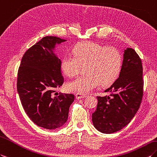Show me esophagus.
Instances as JSON below:
<instances>
[{
    "label": "esophagus",
    "mask_w": 157,
    "mask_h": 157,
    "mask_svg": "<svg viewBox=\"0 0 157 157\" xmlns=\"http://www.w3.org/2000/svg\"><path fill=\"white\" fill-rule=\"evenodd\" d=\"M87 96L86 95H83V94H79V93H77L75 94V98L76 99H82V98H86Z\"/></svg>",
    "instance_id": "34e87169"
}]
</instances>
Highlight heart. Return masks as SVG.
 <instances>
[{"label":"heart","mask_w":157,"mask_h":157,"mask_svg":"<svg viewBox=\"0 0 157 157\" xmlns=\"http://www.w3.org/2000/svg\"><path fill=\"white\" fill-rule=\"evenodd\" d=\"M71 54L65 55L61 62V70L68 77L78 74L86 65V75L69 82L66 90L86 94L99 87L108 86L118 78L122 69V55L114 47H104L93 41H84L74 46Z\"/></svg>","instance_id":"heart-1"}]
</instances>
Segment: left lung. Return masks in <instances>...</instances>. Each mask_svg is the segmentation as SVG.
I'll list each match as a JSON object with an SVG mask.
<instances>
[{
	"instance_id": "1",
	"label": "left lung",
	"mask_w": 157,
	"mask_h": 157,
	"mask_svg": "<svg viewBox=\"0 0 157 157\" xmlns=\"http://www.w3.org/2000/svg\"><path fill=\"white\" fill-rule=\"evenodd\" d=\"M143 65L140 57L132 48L124 51L119 77L105 90L109 96L98 97L92 122L100 132L112 134L129 124L139 109L143 95Z\"/></svg>"
}]
</instances>
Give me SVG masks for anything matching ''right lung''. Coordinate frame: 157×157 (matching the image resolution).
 I'll list each match as a JSON object with an SVG mask.
<instances>
[{
    "label": "right lung",
    "mask_w": 157,
    "mask_h": 157,
    "mask_svg": "<svg viewBox=\"0 0 157 157\" xmlns=\"http://www.w3.org/2000/svg\"><path fill=\"white\" fill-rule=\"evenodd\" d=\"M66 41L53 36L42 38L25 52L18 71L17 92L24 110L35 124L48 130L65 124L74 101L70 94L53 96L63 82L56 45Z\"/></svg>",
    "instance_id": "right-lung-1"
}]
</instances>
